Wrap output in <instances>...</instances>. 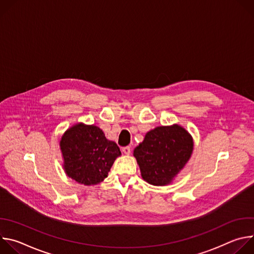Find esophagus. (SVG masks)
I'll return each mask as SVG.
<instances>
[{
	"label": "esophagus",
	"mask_w": 254,
	"mask_h": 254,
	"mask_svg": "<svg viewBox=\"0 0 254 254\" xmlns=\"http://www.w3.org/2000/svg\"><path fill=\"white\" fill-rule=\"evenodd\" d=\"M122 151H123V153L124 154H126V155H129L130 154V147H124L123 149H122Z\"/></svg>",
	"instance_id": "34e87169"
}]
</instances>
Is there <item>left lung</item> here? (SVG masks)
I'll return each instance as SVG.
<instances>
[{"label":"left lung","instance_id":"1","mask_svg":"<svg viewBox=\"0 0 254 254\" xmlns=\"http://www.w3.org/2000/svg\"><path fill=\"white\" fill-rule=\"evenodd\" d=\"M194 142L191 134L179 125L158 127L144 135L133 150L141 178L151 185L165 186L189 161Z\"/></svg>","mask_w":254,"mask_h":254}]
</instances>
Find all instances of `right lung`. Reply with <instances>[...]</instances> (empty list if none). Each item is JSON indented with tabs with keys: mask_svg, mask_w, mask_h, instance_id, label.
<instances>
[{
	"mask_svg": "<svg viewBox=\"0 0 254 254\" xmlns=\"http://www.w3.org/2000/svg\"><path fill=\"white\" fill-rule=\"evenodd\" d=\"M60 150L66 175L86 186L102 182L122 155L118 144L108 140L98 127L82 123L64 132Z\"/></svg>",
	"mask_w": 254,
	"mask_h": 254,
	"instance_id": "right-lung-1",
	"label": "right lung"
}]
</instances>
